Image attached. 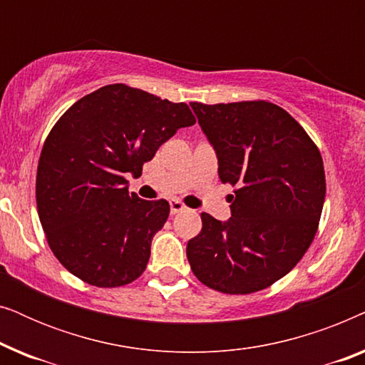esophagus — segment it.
Wrapping results in <instances>:
<instances>
[{
  "label": "esophagus",
  "instance_id": "1",
  "mask_svg": "<svg viewBox=\"0 0 365 365\" xmlns=\"http://www.w3.org/2000/svg\"><path fill=\"white\" fill-rule=\"evenodd\" d=\"M169 206H171V214H178V212H182L186 206L181 201H178V199H173L171 202H169Z\"/></svg>",
  "mask_w": 365,
  "mask_h": 365
}]
</instances>
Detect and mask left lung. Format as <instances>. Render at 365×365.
<instances>
[{
    "label": "left lung",
    "instance_id": "8db88e82",
    "mask_svg": "<svg viewBox=\"0 0 365 365\" xmlns=\"http://www.w3.org/2000/svg\"><path fill=\"white\" fill-rule=\"evenodd\" d=\"M191 108L217 153L219 178L236 197L227 222L201 214L202 229L187 242V261L214 291H262L296 267L316 236L326 199L321 151L274 103Z\"/></svg>",
    "mask_w": 365,
    "mask_h": 365
}]
</instances>
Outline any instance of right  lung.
I'll list each match as a JSON object with an SVG mask.
<instances>
[{
    "mask_svg": "<svg viewBox=\"0 0 365 365\" xmlns=\"http://www.w3.org/2000/svg\"><path fill=\"white\" fill-rule=\"evenodd\" d=\"M194 123L186 103L121 83L58 119L39 156L36 206L49 247L73 276L119 287L144 272L169 202L129 194L126 174L139 176L163 143Z\"/></svg>",
    "mask_w": 365,
    "mask_h": 365,
    "instance_id": "add662e5",
    "label": "right lung"
}]
</instances>
